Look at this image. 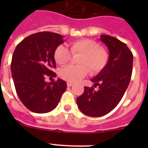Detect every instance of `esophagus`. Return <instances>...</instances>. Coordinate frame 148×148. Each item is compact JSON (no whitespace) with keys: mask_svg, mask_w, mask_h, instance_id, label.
Listing matches in <instances>:
<instances>
[{"mask_svg":"<svg viewBox=\"0 0 148 148\" xmlns=\"http://www.w3.org/2000/svg\"><path fill=\"white\" fill-rule=\"evenodd\" d=\"M66 85H67V87H72V86L73 85V84L71 83V82H67V83H66Z\"/></svg>","mask_w":148,"mask_h":148,"instance_id":"obj_1","label":"esophagus"}]
</instances>
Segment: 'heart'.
<instances>
[{"mask_svg":"<svg viewBox=\"0 0 148 148\" xmlns=\"http://www.w3.org/2000/svg\"><path fill=\"white\" fill-rule=\"evenodd\" d=\"M70 50L60 45L54 52V58L57 64L64 65L69 62L72 55L80 54L78 59L79 66L69 65L61 69L59 75L68 82L75 83L84 78L88 73L96 74L105 67L109 59L108 51L99 47L97 43L90 39H81L70 44Z\"/></svg>","mask_w":148,"mask_h":148,"instance_id":"b5f03b06","label":"heart"}]
</instances>
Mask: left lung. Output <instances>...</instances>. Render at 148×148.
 <instances>
[{"label":"left lung","instance_id":"obj_1","mask_svg":"<svg viewBox=\"0 0 148 148\" xmlns=\"http://www.w3.org/2000/svg\"><path fill=\"white\" fill-rule=\"evenodd\" d=\"M100 40L107 46L109 59L105 67L91 79L94 87H84L77 98L82 113L90 117H100L109 113L118 105L127 88L133 70V56L125 43L116 38L101 35Z\"/></svg>","mask_w":148,"mask_h":148}]
</instances>
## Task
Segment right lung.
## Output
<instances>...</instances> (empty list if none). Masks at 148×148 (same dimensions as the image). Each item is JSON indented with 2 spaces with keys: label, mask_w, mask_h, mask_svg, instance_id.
Returning <instances> with one entry per match:
<instances>
[{
  "label": "right lung",
  "mask_w": 148,
  "mask_h": 148,
  "mask_svg": "<svg viewBox=\"0 0 148 148\" xmlns=\"http://www.w3.org/2000/svg\"><path fill=\"white\" fill-rule=\"evenodd\" d=\"M61 35L40 32L30 35L17 45L12 55L11 72L18 97L33 113H45L57 107L66 89L58 78L46 82V75L56 77L55 49L64 43Z\"/></svg>",
  "instance_id": "right-lung-1"
}]
</instances>
